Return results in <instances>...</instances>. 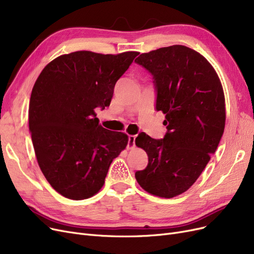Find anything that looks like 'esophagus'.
<instances>
[{
	"mask_svg": "<svg viewBox=\"0 0 254 254\" xmlns=\"http://www.w3.org/2000/svg\"><path fill=\"white\" fill-rule=\"evenodd\" d=\"M135 135H129L128 136V141H127V149H133L135 146Z\"/></svg>",
	"mask_w": 254,
	"mask_h": 254,
	"instance_id": "34e87169",
	"label": "esophagus"
}]
</instances>
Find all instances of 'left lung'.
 Masks as SVG:
<instances>
[{
  "label": "left lung",
  "mask_w": 254,
  "mask_h": 254,
  "mask_svg": "<svg viewBox=\"0 0 254 254\" xmlns=\"http://www.w3.org/2000/svg\"><path fill=\"white\" fill-rule=\"evenodd\" d=\"M135 62L153 76L156 111L167 126L163 139L145 133L135 139L149 157L135 177L146 192L171 198L189 189L217 149L226 122L223 86L208 60L184 45L141 54Z\"/></svg>",
  "instance_id": "8db88e82"
}]
</instances>
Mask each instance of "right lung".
Returning a JSON list of instances; mask_svg holds the SVG:
<instances>
[{"instance_id":"add662e5","label":"right lung","mask_w":254,"mask_h":254,"mask_svg":"<svg viewBox=\"0 0 254 254\" xmlns=\"http://www.w3.org/2000/svg\"><path fill=\"white\" fill-rule=\"evenodd\" d=\"M138 55H62L32 87L28 120L36 157L64 197L80 200L99 192L113 159L126 149L127 135L102 127L95 110L110 106L116 82Z\"/></svg>"}]
</instances>
